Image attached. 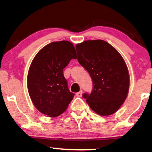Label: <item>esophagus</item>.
<instances>
[{
	"label": "esophagus",
	"instance_id": "34e87169",
	"mask_svg": "<svg viewBox=\"0 0 152 152\" xmlns=\"http://www.w3.org/2000/svg\"><path fill=\"white\" fill-rule=\"evenodd\" d=\"M82 95H83V91L82 90H80V92L76 93V96L77 97H81Z\"/></svg>",
	"mask_w": 152,
	"mask_h": 152
}]
</instances>
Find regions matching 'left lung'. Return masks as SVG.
Masks as SVG:
<instances>
[{
  "instance_id": "obj_1",
  "label": "left lung",
  "mask_w": 152,
  "mask_h": 152,
  "mask_svg": "<svg viewBox=\"0 0 152 152\" xmlns=\"http://www.w3.org/2000/svg\"><path fill=\"white\" fill-rule=\"evenodd\" d=\"M78 61L90 74L93 82L90 94H85L91 109L108 116L117 112L128 95L130 78L120 53L102 39L87 40L76 46Z\"/></svg>"
}]
</instances>
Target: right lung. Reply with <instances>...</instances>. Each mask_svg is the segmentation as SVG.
<instances>
[{
    "label": "right lung",
    "instance_id": "obj_1",
    "mask_svg": "<svg viewBox=\"0 0 152 152\" xmlns=\"http://www.w3.org/2000/svg\"><path fill=\"white\" fill-rule=\"evenodd\" d=\"M76 52L70 42H53L37 53L30 64L27 86L31 101L42 114L59 116L67 108L74 93L68 88L63 69Z\"/></svg>",
    "mask_w": 152,
    "mask_h": 152
}]
</instances>
